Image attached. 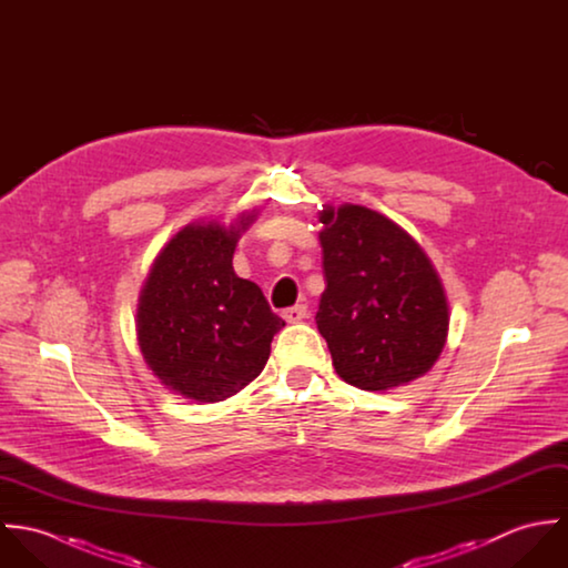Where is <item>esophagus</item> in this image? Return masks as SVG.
I'll use <instances>...</instances> for the list:
<instances>
[{
  "label": "esophagus",
  "instance_id": "obj_1",
  "mask_svg": "<svg viewBox=\"0 0 568 568\" xmlns=\"http://www.w3.org/2000/svg\"><path fill=\"white\" fill-rule=\"evenodd\" d=\"M282 317H284L288 324H300V322H304V320L308 317V306L297 304V306H293V308H286V311L282 313Z\"/></svg>",
  "mask_w": 568,
  "mask_h": 568
}]
</instances>
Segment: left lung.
Returning a JSON list of instances; mask_svg holds the SVG:
<instances>
[{
    "mask_svg": "<svg viewBox=\"0 0 568 568\" xmlns=\"http://www.w3.org/2000/svg\"><path fill=\"white\" fill-rule=\"evenodd\" d=\"M320 223L325 291L315 320L336 374L365 392L424 376L450 322L430 257L398 223L363 205H325Z\"/></svg>",
    "mask_w": 568,
    "mask_h": 568,
    "instance_id": "8db88e82",
    "label": "left lung"
}]
</instances>
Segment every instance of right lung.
<instances>
[{"label": "right lung", "instance_id": "add662e5", "mask_svg": "<svg viewBox=\"0 0 568 568\" xmlns=\"http://www.w3.org/2000/svg\"><path fill=\"white\" fill-rule=\"evenodd\" d=\"M257 212L234 223L196 221L155 257L138 304V341L168 392L194 403L236 396L264 369L284 322L257 284L234 271V251Z\"/></svg>", "mask_w": 568, "mask_h": 568}]
</instances>
